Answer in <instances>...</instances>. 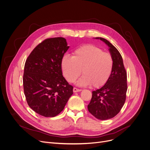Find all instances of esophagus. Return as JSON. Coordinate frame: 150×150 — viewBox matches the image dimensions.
Listing matches in <instances>:
<instances>
[{
    "mask_svg": "<svg viewBox=\"0 0 150 150\" xmlns=\"http://www.w3.org/2000/svg\"><path fill=\"white\" fill-rule=\"evenodd\" d=\"M81 89H77L76 88H73V92L75 93V92H80L81 91Z\"/></svg>",
    "mask_w": 150,
    "mask_h": 150,
    "instance_id": "esophagus-1",
    "label": "esophagus"
}]
</instances>
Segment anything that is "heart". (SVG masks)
Returning <instances> with one entry per match:
<instances>
[{
  "label": "heart",
  "instance_id": "1",
  "mask_svg": "<svg viewBox=\"0 0 150 150\" xmlns=\"http://www.w3.org/2000/svg\"><path fill=\"white\" fill-rule=\"evenodd\" d=\"M113 63L111 54L96 46L87 45L74 50L72 57L64 55L61 65L62 74L69 82H74L82 72L83 76L77 81V85L100 88L109 79Z\"/></svg>",
  "mask_w": 150,
  "mask_h": 150
}]
</instances>
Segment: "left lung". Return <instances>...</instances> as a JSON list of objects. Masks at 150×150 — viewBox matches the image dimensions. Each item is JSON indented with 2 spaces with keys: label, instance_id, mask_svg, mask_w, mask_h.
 I'll return each mask as SVG.
<instances>
[{
  "label": "left lung",
  "instance_id": "1",
  "mask_svg": "<svg viewBox=\"0 0 150 150\" xmlns=\"http://www.w3.org/2000/svg\"><path fill=\"white\" fill-rule=\"evenodd\" d=\"M104 42L108 47L113 59V69L106 83L100 89L92 92V96L88 108L90 113L99 120L114 117L123 107L126 97L127 73L123 58L118 50L109 41L95 38Z\"/></svg>",
  "mask_w": 150,
  "mask_h": 150
}]
</instances>
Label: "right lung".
Instances as JSON below:
<instances>
[{
  "label": "right lung",
  "instance_id": "add662e5",
  "mask_svg": "<svg viewBox=\"0 0 150 150\" xmlns=\"http://www.w3.org/2000/svg\"><path fill=\"white\" fill-rule=\"evenodd\" d=\"M69 47L64 38L47 39L33 50L25 61L23 87L26 100L33 111L44 117L59 114L73 93L61 65Z\"/></svg>",
  "mask_w": 150,
  "mask_h": 150
}]
</instances>
